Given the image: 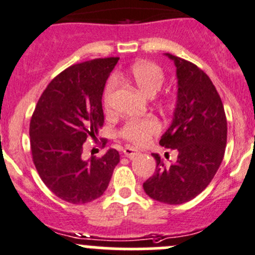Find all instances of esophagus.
<instances>
[{
	"instance_id": "obj_1",
	"label": "esophagus",
	"mask_w": 255,
	"mask_h": 255,
	"mask_svg": "<svg viewBox=\"0 0 255 255\" xmlns=\"http://www.w3.org/2000/svg\"><path fill=\"white\" fill-rule=\"evenodd\" d=\"M123 154H125V156H127V158H133L135 154H138V151L137 149L132 148V146H126V148L123 149Z\"/></svg>"
}]
</instances>
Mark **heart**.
Listing matches in <instances>:
<instances>
[{
    "mask_svg": "<svg viewBox=\"0 0 255 255\" xmlns=\"http://www.w3.org/2000/svg\"><path fill=\"white\" fill-rule=\"evenodd\" d=\"M120 76L129 80L143 94L148 96L155 95L161 89L165 80L163 69L158 64L148 60H140L132 64L125 73L120 74ZM116 85L117 80L115 76H110L102 92V101L105 107L110 106ZM160 130L161 125L155 116H144V117H133L128 120L120 129V135L133 145L143 146Z\"/></svg>",
    "mask_w": 255,
    "mask_h": 255,
    "instance_id": "b5f03b06",
    "label": "heart"
}]
</instances>
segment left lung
Returning a JSON list of instances; mask_svg holds the SVG:
<instances>
[{"instance_id":"8db88e82","label":"left lung","mask_w":255,"mask_h":255,"mask_svg":"<svg viewBox=\"0 0 255 255\" xmlns=\"http://www.w3.org/2000/svg\"><path fill=\"white\" fill-rule=\"evenodd\" d=\"M166 55L175 63L179 89L173 123L159 143L176 150L177 160L165 165L151 154L155 171L143 189L156 201L180 205L201 194L217 173L227 143V118L207 74L191 61Z\"/></svg>"}]
</instances>
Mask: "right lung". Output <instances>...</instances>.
I'll list each match as a JSON object with an SVG mask.
<instances>
[{
    "label": "right lung",
    "mask_w": 255,
    "mask_h": 255,
    "mask_svg": "<svg viewBox=\"0 0 255 255\" xmlns=\"http://www.w3.org/2000/svg\"><path fill=\"white\" fill-rule=\"evenodd\" d=\"M117 56L74 64L49 82L30 118L35 169L53 194L74 205L101 196L120 161L116 149L102 156H81L87 138L96 140L105 122L102 92ZM104 148L107 139L96 140Z\"/></svg>",
    "instance_id": "obj_1"
}]
</instances>
